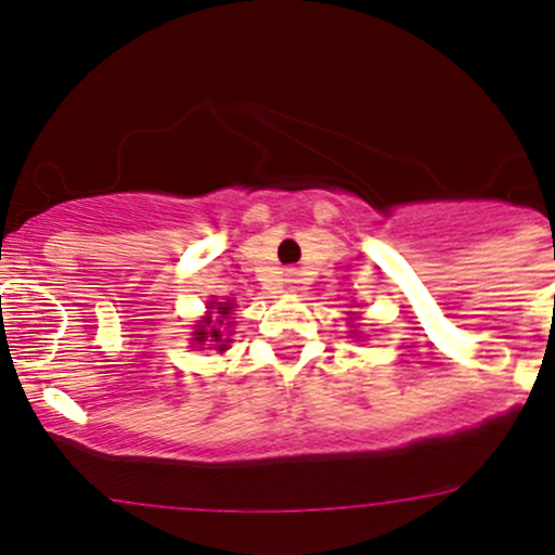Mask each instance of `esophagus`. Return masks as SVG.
Here are the masks:
<instances>
[{
  "mask_svg": "<svg viewBox=\"0 0 555 555\" xmlns=\"http://www.w3.org/2000/svg\"><path fill=\"white\" fill-rule=\"evenodd\" d=\"M284 284H287V289H295L297 284H300V276H297V271H289L287 279H284Z\"/></svg>",
  "mask_w": 555,
  "mask_h": 555,
  "instance_id": "34e87169",
  "label": "esophagus"
}]
</instances>
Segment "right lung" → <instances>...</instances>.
<instances>
[{
  "label": "right lung",
  "mask_w": 555,
  "mask_h": 555,
  "mask_svg": "<svg viewBox=\"0 0 555 555\" xmlns=\"http://www.w3.org/2000/svg\"><path fill=\"white\" fill-rule=\"evenodd\" d=\"M229 311H231L229 302L218 308V313H223V317ZM209 324H212V319H204L202 326H199V332H194V340L196 343H204V340H207V337H209V340H215V343L223 340V330H220V326H209ZM218 324H223V319H218ZM220 351H223V348H220Z\"/></svg>",
  "instance_id": "1"
}]
</instances>
